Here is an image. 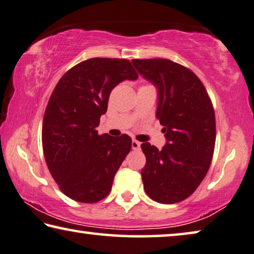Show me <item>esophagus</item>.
I'll return each mask as SVG.
<instances>
[{"mask_svg": "<svg viewBox=\"0 0 254 254\" xmlns=\"http://www.w3.org/2000/svg\"><path fill=\"white\" fill-rule=\"evenodd\" d=\"M140 147H141V143L136 140H132V149L133 150H140Z\"/></svg>", "mask_w": 254, "mask_h": 254, "instance_id": "1", "label": "esophagus"}]
</instances>
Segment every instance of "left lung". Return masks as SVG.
I'll list each match as a JSON object with an SVG mask.
<instances>
[{
	"instance_id": "1",
	"label": "left lung",
	"mask_w": 254,
	"mask_h": 254,
	"mask_svg": "<svg viewBox=\"0 0 254 254\" xmlns=\"http://www.w3.org/2000/svg\"><path fill=\"white\" fill-rule=\"evenodd\" d=\"M136 71L157 89L156 118L164 126L160 149L141 144L146 165L143 189L159 203L190 196L210 167L216 141L215 112L202 82L191 70L166 59L132 60Z\"/></svg>"
}]
</instances>
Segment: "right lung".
<instances>
[{
	"instance_id": "obj_1",
	"label": "right lung",
	"mask_w": 254,
	"mask_h": 254,
	"mask_svg": "<svg viewBox=\"0 0 254 254\" xmlns=\"http://www.w3.org/2000/svg\"><path fill=\"white\" fill-rule=\"evenodd\" d=\"M138 73L126 59H89L56 84L43 120L42 142L48 170L61 191L83 203L110 193L116 172L131 150L128 135H99L111 91Z\"/></svg>"
}]
</instances>
